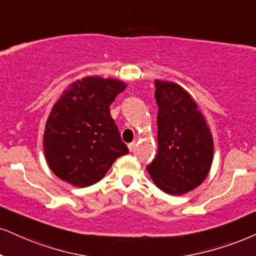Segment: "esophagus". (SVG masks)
Returning a JSON list of instances; mask_svg holds the SVG:
<instances>
[{
	"label": "esophagus",
	"instance_id": "esophagus-1",
	"mask_svg": "<svg viewBox=\"0 0 256 256\" xmlns=\"http://www.w3.org/2000/svg\"><path fill=\"white\" fill-rule=\"evenodd\" d=\"M128 148H129V150H130V152H134L135 148H136V142H135V141H133V142H132V144H128Z\"/></svg>",
	"mask_w": 256,
	"mask_h": 256
}]
</instances>
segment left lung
Returning a JSON list of instances; mask_svg holds the SVG:
<instances>
[{"mask_svg": "<svg viewBox=\"0 0 256 256\" xmlns=\"http://www.w3.org/2000/svg\"><path fill=\"white\" fill-rule=\"evenodd\" d=\"M156 84L158 153L147 166L160 190L188 194L205 180L214 158V140L203 114L188 91L173 82Z\"/></svg>", "mask_w": 256, "mask_h": 256, "instance_id": "left-lung-1", "label": "left lung"}]
</instances>
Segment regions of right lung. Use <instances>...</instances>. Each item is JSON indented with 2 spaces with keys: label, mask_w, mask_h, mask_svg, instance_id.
<instances>
[{
  "label": "right lung",
  "mask_w": 256,
  "mask_h": 256,
  "mask_svg": "<svg viewBox=\"0 0 256 256\" xmlns=\"http://www.w3.org/2000/svg\"><path fill=\"white\" fill-rule=\"evenodd\" d=\"M124 82L90 76L68 86L53 106L44 133V152L52 172L85 188L100 182L129 150L110 115Z\"/></svg>",
  "instance_id": "obj_1"
}]
</instances>
